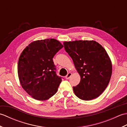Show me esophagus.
<instances>
[{
	"label": "esophagus",
	"mask_w": 127,
	"mask_h": 127,
	"mask_svg": "<svg viewBox=\"0 0 127 127\" xmlns=\"http://www.w3.org/2000/svg\"><path fill=\"white\" fill-rule=\"evenodd\" d=\"M71 75H72V74L71 73V72H69V73L66 75V76H65L66 79H69V78L71 77Z\"/></svg>",
	"instance_id": "1"
}]
</instances>
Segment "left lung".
<instances>
[{
  "instance_id": "8db88e82",
  "label": "left lung",
  "mask_w": 127,
  "mask_h": 127,
  "mask_svg": "<svg viewBox=\"0 0 127 127\" xmlns=\"http://www.w3.org/2000/svg\"><path fill=\"white\" fill-rule=\"evenodd\" d=\"M63 45L81 77L79 84L73 87L75 95L83 100L98 97L107 87L112 74L111 62L106 50L93 40L65 41Z\"/></svg>"
}]
</instances>
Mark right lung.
<instances>
[{
    "mask_svg": "<svg viewBox=\"0 0 127 127\" xmlns=\"http://www.w3.org/2000/svg\"><path fill=\"white\" fill-rule=\"evenodd\" d=\"M63 46L55 39L31 42L21 53L18 75L22 88L32 98L45 100L55 95L62 81L53 58Z\"/></svg>",
    "mask_w": 127,
    "mask_h": 127,
    "instance_id": "add662e5",
    "label": "right lung"
}]
</instances>
